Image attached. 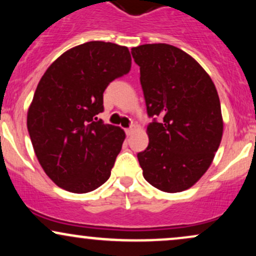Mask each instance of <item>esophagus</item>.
<instances>
[{"mask_svg": "<svg viewBox=\"0 0 256 256\" xmlns=\"http://www.w3.org/2000/svg\"><path fill=\"white\" fill-rule=\"evenodd\" d=\"M134 131V126H131V128H126L125 130V132H126V134H128V136H130V134H132V132Z\"/></svg>", "mask_w": 256, "mask_h": 256, "instance_id": "34e87169", "label": "esophagus"}]
</instances>
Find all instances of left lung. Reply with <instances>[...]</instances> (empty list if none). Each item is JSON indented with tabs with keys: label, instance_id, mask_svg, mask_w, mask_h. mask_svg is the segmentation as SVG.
<instances>
[{
	"label": "left lung",
	"instance_id": "1",
	"mask_svg": "<svg viewBox=\"0 0 256 256\" xmlns=\"http://www.w3.org/2000/svg\"><path fill=\"white\" fill-rule=\"evenodd\" d=\"M140 66L149 144L137 154L143 177L161 192L189 189L212 164L222 136L212 79L186 52L165 43L131 49Z\"/></svg>",
	"mask_w": 256,
	"mask_h": 256
}]
</instances>
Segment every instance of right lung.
<instances>
[{"mask_svg": "<svg viewBox=\"0 0 256 256\" xmlns=\"http://www.w3.org/2000/svg\"><path fill=\"white\" fill-rule=\"evenodd\" d=\"M130 70L126 46L92 40L64 52L40 78L28 130L40 166L58 186L85 194L110 177L125 132L98 114L104 110L106 88Z\"/></svg>", "mask_w": 256, "mask_h": 256, "instance_id": "add662e5", "label": "right lung"}]
</instances>
